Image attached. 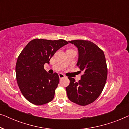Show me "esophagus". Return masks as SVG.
Here are the masks:
<instances>
[{
  "instance_id": "obj_1",
  "label": "esophagus",
  "mask_w": 129,
  "mask_h": 129,
  "mask_svg": "<svg viewBox=\"0 0 129 129\" xmlns=\"http://www.w3.org/2000/svg\"><path fill=\"white\" fill-rule=\"evenodd\" d=\"M59 77L60 79H61V78H63V77H64L65 76H64V75H63V74L59 73Z\"/></svg>"
}]
</instances>
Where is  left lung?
Wrapping results in <instances>:
<instances>
[{
    "instance_id": "8db88e82",
    "label": "left lung",
    "mask_w": 129,
    "mask_h": 129,
    "mask_svg": "<svg viewBox=\"0 0 129 129\" xmlns=\"http://www.w3.org/2000/svg\"><path fill=\"white\" fill-rule=\"evenodd\" d=\"M78 49L77 66L84 72L78 82L68 77L70 84L66 87L70 101L80 106L93 103L105 87L107 69L105 54L93 42L84 40L69 41Z\"/></svg>"
}]
</instances>
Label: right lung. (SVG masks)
<instances>
[{
	"label": "right lung",
	"mask_w": 129,
	"mask_h": 129,
	"mask_svg": "<svg viewBox=\"0 0 129 129\" xmlns=\"http://www.w3.org/2000/svg\"><path fill=\"white\" fill-rule=\"evenodd\" d=\"M69 43L66 40L35 39L27 43L17 58L16 75L23 96L36 105L46 104L53 99L59 82L57 73L49 74L44 69L56 51Z\"/></svg>",
	"instance_id": "right-lung-1"
}]
</instances>
